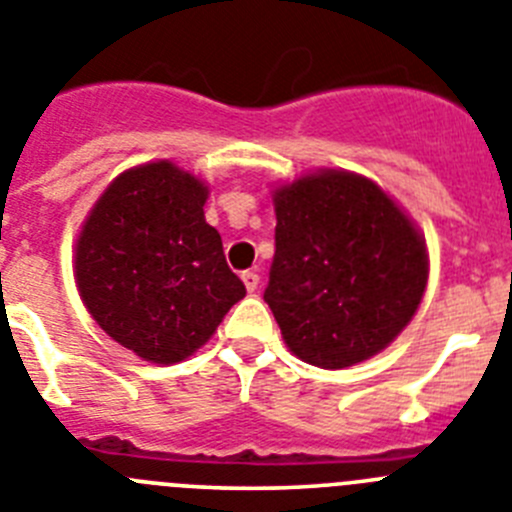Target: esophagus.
Here are the masks:
<instances>
[{"instance_id": "obj_1", "label": "esophagus", "mask_w": 512, "mask_h": 512, "mask_svg": "<svg viewBox=\"0 0 512 512\" xmlns=\"http://www.w3.org/2000/svg\"><path fill=\"white\" fill-rule=\"evenodd\" d=\"M242 283H245V288L250 290V293H255L257 285H260V275H257L255 270H245V273H242Z\"/></svg>"}]
</instances>
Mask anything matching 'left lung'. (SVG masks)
<instances>
[{"instance_id": "1", "label": "left lung", "mask_w": 512, "mask_h": 512, "mask_svg": "<svg viewBox=\"0 0 512 512\" xmlns=\"http://www.w3.org/2000/svg\"><path fill=\"white\" fill-rule=\"evenodd\" d=\"M265 303L288 349L326 370L365 362L413 319L426 242L370 178L321 170L275 191Z\"/></svg>"}]
</instances>
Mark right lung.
I'll list each match as a JSON object with an SVG mask.
<instances>
[{
  "label": "right lung",
  "instance_id": "add662e5",
  "mask_svg": "<svg viewBox=\"0 0 512 512\" xmlns=\"http://www.w3.org/2000/svg\"><path fill=\"white\" fill-rule=\"evenodd\" d=\"M209 188L168 160L114 178L76 242V283L96 324L155 365L211 339L245 283L204 219Z\"/></svg>",
  "mask_w": 512,
  "mask_h": 512
}]
</instances>
